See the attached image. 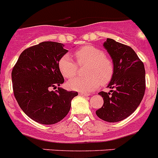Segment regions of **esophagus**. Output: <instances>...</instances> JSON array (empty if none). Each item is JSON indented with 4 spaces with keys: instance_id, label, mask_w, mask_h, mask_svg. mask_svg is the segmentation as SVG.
I'll return each instance as SVG.
<instances>
[{
    "instance_id": "obj_1",
    "label": "esophagus",
    "mask_w": 158,
    "mask_h": 158,
    "mask_svg": "<svg viewBox=\"0 0 158 158\" xmlns=\"http://www.w3.org/2000/svg\"><path fill=\"white\" fill-rule=\"evenodd\" d=\"M79 95H81V96H90V94H89V93H79Z\"/></svg>"
}]
</instances>
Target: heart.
<instances>
[{
    "label": "heart",
    "instance_id": "b5f03b06",
    "mask_svg": "<svg viewBox=\"0 0 158 158\" xmlns=\"http://www.w3.org/2000/svg\"><path fill=\"white\" fill-rule=\"evenodd\" d=\"M76 62L68 54H63L58 62V69L62 76L71 78L77 74L78 66L87 65L85 77L72 78L67 82L68 88L78 92H91L100 86L107 85L115 73L114 63L104 51L93 46H84L75 52ZM78 65H77L76 64Z\"/></svg>",
    "mask_w": 158,
    "mask_h": 158
}]
</instances>
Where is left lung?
<instances>
[{
    "instance_id": "1",
    "label": "left lung",
    "mask_w": 158,
    "mask_h": 158,
    "mask_svg": "<svg viewBox=\"0 0 158 158\" xmlns=\"http://www.w3.org/2000/svg\"><path fill=\"white\" fill-rule=\"evenodd\" d=\"M104 47L111 55L115 73L107 88L100 92L104 104L96 114L106 122L123 120L139 107L146 90V71L143 62L131 47L107 39Z\"/></svg>"
}]
</instances>
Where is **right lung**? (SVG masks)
<instances>
[{"label":"right lung","instance_id":"add662e5","mask_svg":"<svg viewBox=\"0 0 158 158\" xmlns=\"http://www.w3.org/2000/svg\"><path fill=\"white\" fill-rule=\"evenodd\" d=\"M62 43L43 42L20 54L12 71L13 93L23 112L41 124L57 123L70 110L74 91L58 87L64 78L58 62L67 53Z\"/></svg>","mask_w":158,"mask_h":158}]
</instances>
